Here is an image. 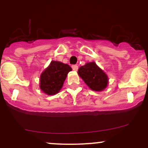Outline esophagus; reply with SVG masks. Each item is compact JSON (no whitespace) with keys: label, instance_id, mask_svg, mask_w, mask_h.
Wrapping results in <instances>:
<instances>
[{"label":"esophagus","instance_id":"34e87169","mask_svg":"<svg viewBox=\"0 0 148 148\" xmlns=\"http://www.w3.org/2000/svg\"><path fill=\"white\" fill-rule=\"evenodd\" d=\"M72 69L74 70V71H77V70H78V66L77 65H72Z\"/></svg>","mask_w":148,"mask_h":148}]
</instances>
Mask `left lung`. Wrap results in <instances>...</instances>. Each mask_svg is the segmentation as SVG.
I'll list each match as a JSON object with an SVG mask.
<instances>
[{
	"label": "left lung",
	"mask_w": 148,
	"mask_h": 148,
	"mask_svg": "<svg viewBox=\"0 0 148 148\" xmlns=\"http://www.w3.org/2000/svg\"><path fill=\"white\" fill-rule=\"evenodd\" d=\"M78 74L85 84L95 92H102L108 85V77L95 62H88L79 67Z\"/></svg>",
	"instance_id": "obj_1"
}]
</instances>
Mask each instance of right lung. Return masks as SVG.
I'll return each instance as SVG.
<instances>
[{"mask_svg":"<svg viewBox=\"0 0 148 148\" xmlns=\"http://www.w3.org/2000/svg\"><path fill=\"white\" fill-rule=\"evenodd\" d=\"M71 68L66 64L57 61H51L47 68L40 76L39 87L47 95H54L59 93L63 86L67 74Z\"/></svg>","mask_w":148,"mask_h":148,"instance_id":"1","label":"right lung"}]
</instances>
